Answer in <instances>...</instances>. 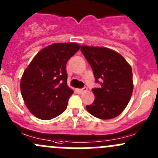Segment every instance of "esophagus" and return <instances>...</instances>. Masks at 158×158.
Returning a JSON list of instances; mask_svg holds the SVG:
<instances>
[{
    "mask_svg": "<svg viewBox=\"0 0 158 158\" xmlns=\"http://www.w3.org/2000/svg\"><path fill=\"white\" fill-rule=\"evenodd\" d=\"M87 90H88L87 87H84V88H82V89H78V92H79V94H82V93H83V92H86Z\"/></svg>",
    "mask_w": 158,
    "mask_h": 158,
    "instance_id": "esophagus-1",
    "label": "esophagus"
}]
</instances>
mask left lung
<instances>
[{"label": "left lung", "mask_w": 158, "mask_h": 158, "mask_svg": "<svg viewBox=\"0 0 158 158\" xmlns=\"http://www.w3.org/2000/svg\"><path fill=\"white\" fill-rule=\"evenodd\" d=\"M81 51L101 85L92 89L95 100L86 106L87 111L100 119L117 117L128 106L133 92L131 67L122 55L109 48L82 46Z\"/></svg>", "instance_id": "8db88e82"}]
</instances>
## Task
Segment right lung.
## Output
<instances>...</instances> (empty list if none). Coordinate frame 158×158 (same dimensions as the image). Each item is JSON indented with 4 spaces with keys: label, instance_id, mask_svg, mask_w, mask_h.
Segmentation results:
<instances>
[{
    "label": "right lung",
    "instance_id": "obj_1",
    "mask_svg": "<svg viewBox=\"0 0 158 158\" xmlns=\"http://www.w3.org/2000/svg\"><path fill=\"white\" fill-rule=\"evenodd\" d=\"M79 49L76 43L51 44L41 49L23 72L21 95L36 118L50 120L66 109L73 93L67 85L66 63Z\"/></svg>",
    "mask_w": 158,
    "mask_h": 158
}]
</instances>
